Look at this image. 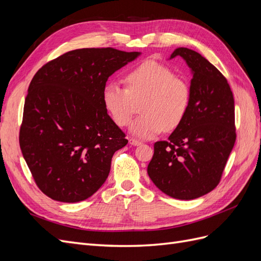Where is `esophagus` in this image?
Instances as JSON below:
<instances>
[{
  "label": "esophagus",
  "instance_id": "esophagus-1",
  "mask_svg": "<svg viewBox=\"0 0 261 261\" xmlns=\"http://www.w3.org/2000/svg\"><path fill=\"white\" fill-rule=\"evenodd\" d=\"M129 144L133 146H139V145H141V141L138 139H135V138H129Z\"/></svg>",
  "mask_w": 261,
  "mask_h": 261
}]
</instances>
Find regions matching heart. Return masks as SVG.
I'll use <instances>...</instances> for the list:
<instances>
[{
  "label": "heart",
  "mask_w": 261,
  "mask_h": 261,
  "mask_svg": "<svg viewBox=\"0 0 261 261\" xmlns=\"http://www.w3.org/2000/svg\"><path fill=\"white\" fill-rule=\"evenodd\" d=\"M126 88L117 82L108 83L102 90V103L118 125H128L135 102L143 101L140 113L130 132L140 138H151L165 130L177 128L191 105V86L175 76L169 66L148 60L132 68L125 76Z\"/></svg>",
  "instance_id": "heart-1"
}]
</instances>
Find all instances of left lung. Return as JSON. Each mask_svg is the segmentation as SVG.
Instances as JSON below:
<instances>
[{
    "label": "left lung",
    "mask_w": 261,
    "mask_h": 261,
    "mask_svg": "<svg viewBox=\"0 0 261 261\" xmlns=\"http://www.w3.org/2000/svg\"><path fill=\"white\" fill-rule=\"evenodd\" d=\"M191 68L192 98L184 121L168 141H156L148 175L161 192L175 199L191 200L219 184L234 143V98L226 78L202 55L177 48Z\"/></svg>",
    "instance_id": "left-lung-1"
}]
</instances>
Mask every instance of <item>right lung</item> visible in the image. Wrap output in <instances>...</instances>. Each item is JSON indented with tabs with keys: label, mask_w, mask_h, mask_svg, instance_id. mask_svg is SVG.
Returning a JSON list of instances; mask_svg holds the SVG:
<instances>
[{
	"label": "right lung",
	"mask_w": 261,
	"mask_h": 261,
	"mask_svg": "<svg viewBox=\"0 0 261 261\" xmlns=\"http://www.w3.org/2000/svg\"><path fill=\"white\" fill-rule=\"evenodd\" d=\"M140 52L78 49L50 61L31 81L19 145L40 191L53 200L78 202L103 185L115 151L128 143L107 113L108 78Z\"/></svg>",
	"instance_id": "right-lung-1"
}]
</instances>
